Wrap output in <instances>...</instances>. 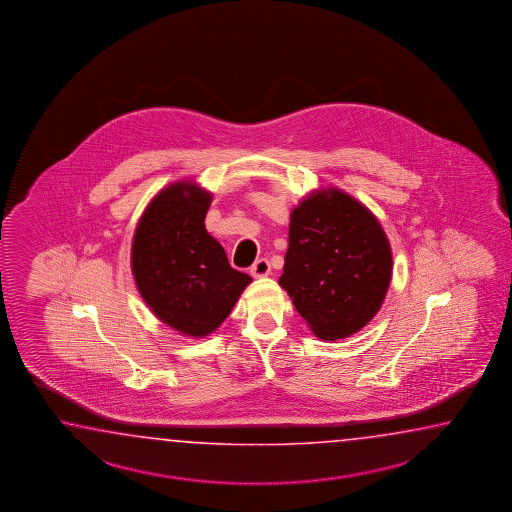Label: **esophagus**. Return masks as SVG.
Segmentation results:
<instances>
[{"instance_id": "1", "label": "esophagus", "mask_w": 512, "mask_h": 512, "mask_svg": "<svg viewBox=\"0 0 512 512\" xmlns=\"http://www.w3.org/2000/svg\"><path fill=\"white\" fill-rule=\"evenodd\" d=\"M271 272V263L267 258H260V260H256V263L251 267V274L254 278H263V276H267Z\"/></svg>"}]
</instances>
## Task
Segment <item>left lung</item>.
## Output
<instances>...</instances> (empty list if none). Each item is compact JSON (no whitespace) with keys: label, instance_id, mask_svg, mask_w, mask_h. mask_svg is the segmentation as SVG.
<instances>
[{"label":"left lung","instance_id":"obj_1","mask_svg":"<svg viewBox=\"0 0 512 512\" xmlns=\"http://www.w3.org/2000/svg\"><path fill=\"white\" fill-rule=\"evenodd\" d=\"M390 280V243L359 201L329 188L294 208L278 282L316 337L357 333L379 311Z\"/></svg>","mask_w":512,"mask_h":512}]
</instances>
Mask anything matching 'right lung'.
Masks as SVG:
<instances>
[{
  "instance_id": "add662e5",
  "label": "right lung",
  "mask_w": 512,
  "mask_h": 512,
  "mask_svg": "<svg viewBox=\"0 0 512 512\" xmlns=\"http://www.w3.org/2000/svg\"><path fill=\"white\" fill-rule=\"evenodd\" d=\"M212 196L175 183L153 197L133 236L131 271L144 302L164 324L207 337L230 315L251 276L230 267L205 229Z\"/></svg>"
}]
</instances>
